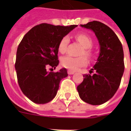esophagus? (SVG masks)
I'll return each instance as SVG.
<instances>
[{"instance_id":"obj_1","label":"esophagus","mask_w":131,"mask_h":131,"mask_svg":"<svg viewBox=\"0 0 131 131\" xmlns=\"http://www.w3.org/2000/svg\"><path fill=\"white\" fill-rule=\"evenodd\" d=\"M75 72L73 71H70V70H69L68 71V74H69V75H72V74H74Z\"/></svg>"}]
</instances>
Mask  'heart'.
Returning <instances> with one entry per match:
<instances>
[{
	"label": "heart",
	"instance_id": "1",
	"mask_svg": "<svg viewBox=\"0 0 131 131\" xmlns=\"http://www.w3.org/2000/svg\"><path fill=\"white\" fill-rule=\"evenodd\" d=\"M76 39L79 42L81 46L84 48V54L88 57L91 56V48L93 46V40L88 35L85 34H78L76 35ZM69 43V38L67 36L63 37L58 46L59 52L62 54H64L67 50V46ZM87 59L83 56L81 57H72L70 55H67L62 57L61 59L62 65L67 69L71 71H77L80 67H84L87 64Z\"/></svg>",
	"mask_w": 131,
	"mask_h": 131
}]
</instances>
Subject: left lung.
Here are the masks:
<instances>
[{"label":"left lung","mask_w":131,"mask_h":131,"mask_svg":"<svg viewBox=\"0 0 131 131\" xmlns=\"http://www.w3.org/2000/svg\"><path fill=\"white\" fill-rule=\"evenodd\" d=\"M81 27L95 33L100 45V54L92 69L95 74H84L77 91L83 101L100 105L112 98L120 85L124 71L123 47L115 33L100 21H90ZM91 71V74L93 71Z\"/></svg>","instance_id":"8db88e82"}]
</instances>
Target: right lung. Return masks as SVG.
I'll use <instances>...</instances> for the list:
<instances>
[{"label":"right lung","mask_w":131,"mask_h":131,"mask_svg":"<svg viewBox=\"0 0 131 131\" xmlns=\"http://www.w3.org/2000/svg\"><path fill=\"white\" fill-rule=\"evenodd\" d=\"M77 25L67 27L40 24L24 35L16 55L15 69L24 95L36 104H46L57 95L60 81L68 76L65 68L57 72L48 69L59 64L60 40Z\"/></svg>","instance_id":"add662e5"}]
</instances>
